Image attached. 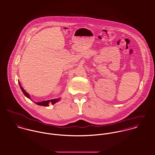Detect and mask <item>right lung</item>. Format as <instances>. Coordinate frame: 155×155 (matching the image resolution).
<instances>
[{"mask_svg":"<svg viewBox=\"0 0 155 155\" xmlns=\"http://www.w3.org/2000/svg\"><path fill=\"white\" fill-rule=\"evenodd\" d=\"M19 85H20V88L22 90V92L23 94L28 98H30V97L29 95V94L26 92L25 91V90L23 89L21 85H20V83L19 82ZM60 98H57V99H54V100H47V101H41V102H39V103H35L36 104L38 105H39V106H49V103H51L52 104H54L55 103H56L57 102H58V101H60Z\"/></svg>","mask_w":155,"mask_h":155,"instance_id":"obj_1","label":"right lung"}]
</instances>
